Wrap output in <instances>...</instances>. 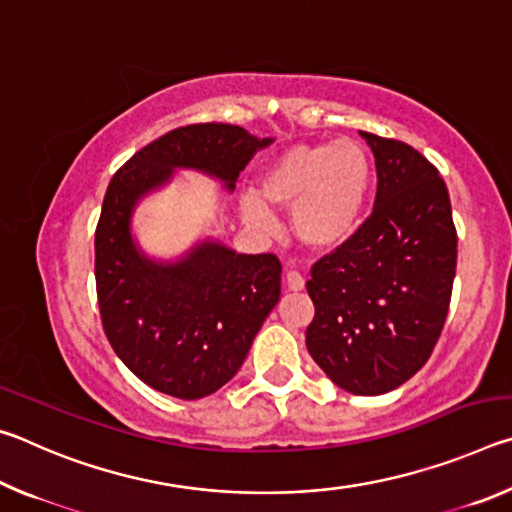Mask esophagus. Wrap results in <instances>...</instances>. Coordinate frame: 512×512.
<instances>
[{"mask_svg": "<svg viewBox=\"0 0 512 512\" xmlns=\"http://www.w3.org/2000/svg\"><path fill=\"white\" fill-rule=\"evenodd\" d=\"M284 282H287L289 291L305 289V277H302L298 271H287V275H284Z\"/></svg>", "mask_w": 512, "mask_h": 512, "instance_id": "obj_1", "label": "esophagus"}]
</instances>
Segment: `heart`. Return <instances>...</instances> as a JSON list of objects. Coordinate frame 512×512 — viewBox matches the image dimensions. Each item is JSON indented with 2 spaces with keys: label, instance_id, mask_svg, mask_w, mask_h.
<instances>
[{
  "label": "heart",
  "instance_id": "1",
  "mask_svg": "<svg viewBox=\"0 0 512 512\" xmlns=\"http://www.w3.org/2000/svg\"><path fill=\"white\" fill-rule=\"evenodd\" d=\"M372 192V162L354 140L296 144L266 164L257 194L241 201L246 225L271 235V207L289 210L291 230L302 246L334 250L357 235Z\"/></svg>",
  "mask_w": 512,
  "mask_h": 512
}]
</instances>
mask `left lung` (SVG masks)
<instances>
[{"label": "left lung", "instance_id": "1", "mask_svg": "<svg viewBox=\"0 0 512 512\" xmlns=\"http://www.w3.org/2000/svg\"><path fill=\"white\" fill-rule=\"evenodd\" d=\"M359 135L375 155V207L348 244L311 268L307 350L343 391L381 395L427 363L443 332L456 228L447 187L424 155Z\"/></svg>", "mask_w": 512, "mask_h": 512}]
</instances>
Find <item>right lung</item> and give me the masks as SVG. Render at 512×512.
Wrapping results in <instances>:
<instances>
[{
  "label": "right lung",
  "instance_id": "add662e5",
  "mask_svg": "<svg viewBox=\"0 0 512 512\" xmlns=\"http://www.w3.org/2000/svg\"><path fill=\"white\" fill-rule=\"evenodd\" d=\"M273 137L232 124L176 128L112 176L94 237L106 336L133 375L178 400H201L237 375L280 300L282 264L203 237L176 257L146 253L133 230L144 198L176 171H198L232 194L239 173Z\"/></svg>",
  "mask_w": 512,
  "mask_h": 512
}]
</instances>
